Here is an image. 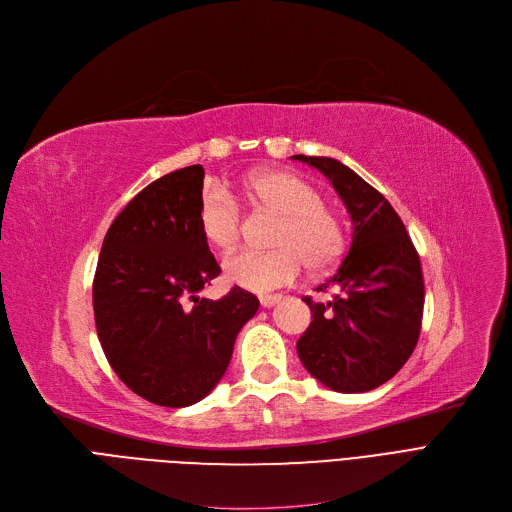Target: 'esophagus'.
<instances>
[{"label":"esophagus","mask_w":512,"mask_h":512,"mask_svg":"<svg viewBox=\"0 0 512 512\" xmlns=\"http://www.w3.org/2000/svg\"><path fill=\"white\" fill-rule=\"evenodd\" d=\"M280 301H282V294H261V297H259V303H261L263 309H270Z\"/></svg>","instance_id":"1"}]
</instances>
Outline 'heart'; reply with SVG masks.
Segmentation results:
<instances>
[{
    "mask_svg": "<svg viewBox=\"0 0 512 512\" xmlns=\"http://www.w3.org/2000/svg\"><path fill=\"white\" fill-rule=\"evenodd\" d=\"M245 193L259 207L278 213L274 251H240L224 261V278L240 288L263 292L297 280L305 265L313 272L332 267L344 251L336 215L324 207L315 188L280 170H257L245 180ZM199 230L211 247L230 251L240 236V209L220 186H209L199 203Z\"/></svg>",
    "mask_w": 512,
    "mask_h": 512,
    "instance_id": "heart-1",
    "label": "heart"
}]
</instances>
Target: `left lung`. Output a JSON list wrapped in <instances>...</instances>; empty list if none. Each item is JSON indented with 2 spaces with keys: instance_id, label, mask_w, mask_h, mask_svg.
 <instances>
[{
  "instance_id": "obj_1",
  "label": "left lung",
  "mask_w": 512,
  "mask_h": 512,
  "mask_svg": "<svg viewBox=\"0 0 512 512\" xmlns=\"http://www.w3.org/2000/svg\"><path fill=\"white\" fill-rule=\"evenodd\" d=\"M324 174L353 220V242L338 270L305 297L313 321L297 342L305 369L336 392H369L386 384L413 355L423 317L419 255L398 213L357 172L332 157L292 155Z\"/></svg>"
}]
</instances>
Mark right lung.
<instances>
[{
    "mask_svg": "<svg viewBox=\"0 0 512 512\" xmlns=\"http://www.w3.org/2000/svg\"><path fill=\"white\" fill-rule=\"evenodd\" d=\"M203 176L197 164L145 186L107 230L93 280L107 361L159 407H191L218 386L240 328L259 309L238 286L220 301L197 297L222 272L199 230Z\"/></svg>",
    "mask_w": 512,
    "mask_h": 512,
    "instance_id": "obj_1",
    "label": "right lung"
}]
</instances>
